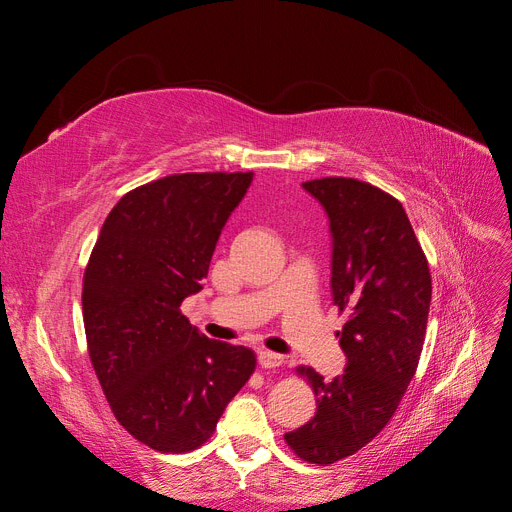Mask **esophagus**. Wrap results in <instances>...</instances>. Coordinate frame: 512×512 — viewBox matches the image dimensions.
<instances>
[{
  "label": "esophagus",
  "instance_id": "34e87169",
  "mask_svg": "<svg viewBox=\"0 0 512 512\" xmlns=\"http://www.w3.org/2000/svg\"><path fill=\"white\" fill-rule=\"evenodd\" d=\"M258 363H260V367L273 369V367H280V365L284 363V356H282V354H277V352L260 350V352H258Z\"/></svg>",
  "mask_w": 512,
  "mask_h": 512
}]
</instances>
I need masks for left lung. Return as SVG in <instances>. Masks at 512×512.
<instances>
[{
  "mask_svg": "<svg viewBox=\"0 0 512 512\" xmlns=\"http://www.w3.org/2000/svg\"><path fill=\"white\" fill-rule=\"evenodd\" d=\"M329 218L331 292L348 320L337 331L344 374L324 380L299 367L316 414L286 442L309 463H335L374 440L391 421L421 359L431 275L397 198L346 177L305 181Z\"/></svg>",
  "mask_w": 512,
  "mask_h": 512,
  "instance_id": "left-lung-1",
  "label": "left lung"
}]
</instances>
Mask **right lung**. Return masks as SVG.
<instances>
[{
    "mask_svg": "<svg viewBox=\"0 0 512 512\" xmlns=\"http://www.w3.org/2000/svg\"><path fill=\"white\" fill-rule=\"evenodd\" d=\"M254 173L141 185L108 213L83 277L91 365L117 421L162 453L205 444L256 354L209 339L179 307L203 290L215 245Z\"/></svg>",
    "mask_w": 512,
    "mask_h": 512,
    "instance_id": "obj_1",
    "label": "right lung"
}]
</instances>
